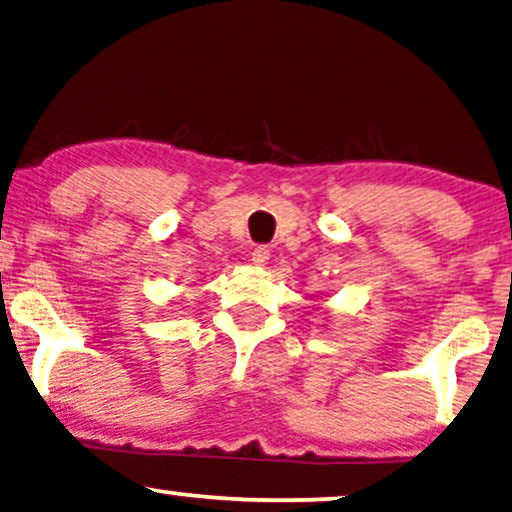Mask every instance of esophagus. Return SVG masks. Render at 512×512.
<instances>
[{
  "label": "esophagus",
  "instance_id": "1",
  "mask_svg": "<svg viewBox=\"0 0 512 512\" xmlns=\"http://www.w3.org/2000/svg\"><path fill=\"white\" fill-rule=\"evenodd\" d=\"M269 257H271V250L264 248V245H257V248L250 252V260L255 267H264V264L269 262Z\"/></svg>",
  "mask_w": 512,
  "mask_h": 512
}]
</instances>
